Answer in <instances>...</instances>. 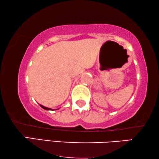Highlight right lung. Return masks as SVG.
<instances>
[{
    "label": "right lung",
    "instance_id": "obj_1",
    "mask_svg": "<svg viewBox=\"0 0 159 159\" xmlns=\"http://www.w3.org/2000/svg\"><path fill=\"white\" fill-rule=\"evenodd\" d=\"M41 107H42L43 108H44L45 110H51V111H53L54 109H52V108H47V107H45V106H42V105H40Z\"/></svg>",
    "mask_w": 159,
    "mask_h": 159
}]
</instances>
